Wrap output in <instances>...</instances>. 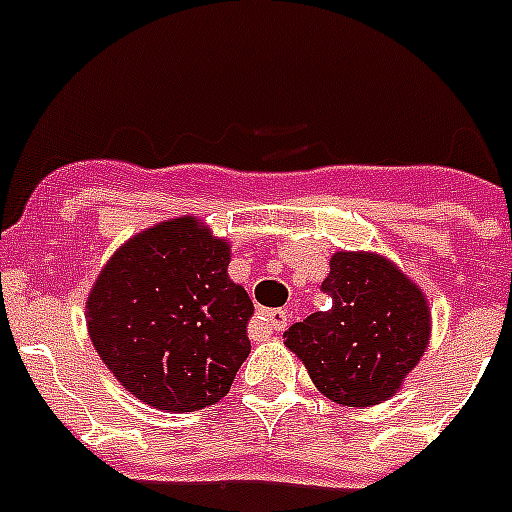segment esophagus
<instances>
[{
    "label": "esophagus",
    "instance_id": "obj_1",
    "mask_svg": "<svg viewBox=\"0 0 512 512\" xmlns=\"http://www.w3.org/2000/svg\"><path fill=\"white\" fill-rule=\"evenodd\" d=\"M259 320L264 322L269 330L279 332V330H284V327H287L289 312H287V309H261Z\"/></svg>",
    "mask_w": 512,
    "mask_h": 512
}]
</instances>
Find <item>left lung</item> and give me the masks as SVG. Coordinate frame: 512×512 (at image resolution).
I'll list each match as a JSON object with an SVG mask.
<instances>
[{"label":"left lung","instance_id":"1","mask_svg":"<svg viewBox=\"0 0 512 512\" xmlns=\"http://www.w3.org/2000/svg\"><path fill=\"white\" fill-rule=\"evenodd\" d=\"M322 292L330 294L332 307L289 327L287 348L330 401L383 403L429 345L424 292L396 264L365 251H337Z\"/></svg>","mask_w":512,"mask_h":512}]
</instances>
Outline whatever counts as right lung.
I'll return each instance as SVG.
<instances>
[{
  "label": "right lung",
  "instance_id": "1",
  "mask_svg": "<svg viewBox=\"0 0 512 512\" xmlns=\"http://www.w3.org/2000/svg\"><path fill=\"white\" fill-rule=\"evenodd\" d=\"M231 246L192 215L129 238L86 302L93 348L116 381L162 411H198L231 391L251 353L253 302L228 276Z\"/></svg>",
  "mask_w": 512,
  "mask_h": 512
}]
</instances>
